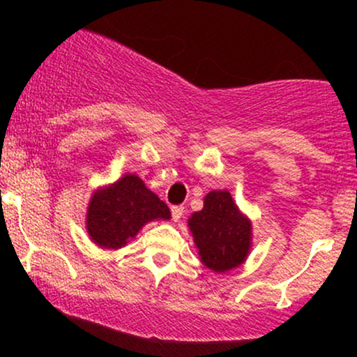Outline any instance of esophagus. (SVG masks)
<instances>
[{"label":"esophagus","instance_id":"1","mask_svg":"<svg viewBox=\"0 0 357 357\" xmlns=\"http://www.w3.org/2000/svg\"><path fill=\"white\" fill-rule=\"evenodd\" d=\"M183 213H184V208L183 206H173V208H171V215H173V220L174 221L181 220Z\"/></svg>","mask_w":357,"mask_h":357}]
</instances>
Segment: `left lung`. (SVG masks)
Listing matches in <instances>:
<instances>
[{
  "instance_id": "left-lung-1",
  "label": "left lung",
  "mask_w": 357,
  "mask_h": 357,
  "mask_svg": "<svg viewBox=\"0 0 357 357\" xmlns=\"http://www.w3.org/2000/svg\"><path fill=\"white\" fill-rule=\"evenodd\" d=\"M188 227L202 264L216 273L240 267L252 250V220L240 211L227 190L208 192L203 210L192 213Z\"/></svg>"
}]
</instances>
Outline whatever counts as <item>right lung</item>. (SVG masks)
Listing matches in <instances>:
<instances>
[{
  "label": "right lung",
  "mask_w": 357,
  "mask_h": 357,
  "mask_svg": "<svg viewBox=\"0 0 357 357\" xmlns=\"http://www.w3.org/2000/svg\"><path fill=\"white\" fill-rule=\"evenodd\" d=\"M171 211L136 174L127 173L116 183L97 188L89 199L85 228L99 248L119 250L149 221L169 220Z\"/></svg>",
  "instance_id": "obj_1"
}]
</instances>
